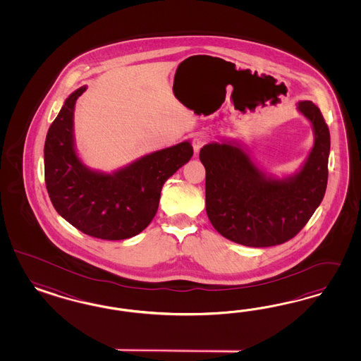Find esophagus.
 I'll return each mask as SVG.
<instances>
[{
  "mask_svg": "<svg viewBox=\"0 0 361 361\" xmlns=\"http://www.w3.org/2000/svg\"><path fill=\"white\" fill-rule=\"evenodd\" d=\"M207 142H208V136L205 133H198V135H196L193 137V142H192L195 153L200 152V149L207 144Z\"/></svg>",
  "mask_w": 361,
  "mask_h": 361,
  "instance_id": "esophagus-1",
  "label": "esophagus"
}]
</instances>
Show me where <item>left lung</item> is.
Masks as SVG:
<instances>
[{
    "label": "left lung",
    "mask_w": 361,
    "mask_h": 361,
    "mask_svg": "<svg viewBox=\"0 0 361 361\" xmlns=\"http://www.w3.org/2000/svg\"><path fill=\"white\" fill-rule=\"evenodd\" d=\"M296 109L311 123L314 145L293 175L264 172L237 139L201 148L207 213L225 238L250 247L281 245L295 237L320 205L327 188L329 131L312 102L300 100Z\"/></svg>",
    "instance_id": "1"
}]
</instances>
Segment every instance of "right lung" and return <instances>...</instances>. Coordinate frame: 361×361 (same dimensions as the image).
<instances>
[{
  "mask_svg": "<svg viewBox=\"0 0 361 361\" xmlns=\"http://www.w3.org/2000/svg\"><path fill=\"white\" fill-rule=\"evenodd\" d=\"M87 86L66 99L44 142V181L55 210L82 233L127 240L152 221L165 181L193 156L189 140L144 154L107 173L85 164L77 152L74 111Z\"/></svg>",
  "mask_w": 361,
  "mask_h": 361,
  "instance_id": "add662e5",
  "label": "right lung"
}]
</instances>
